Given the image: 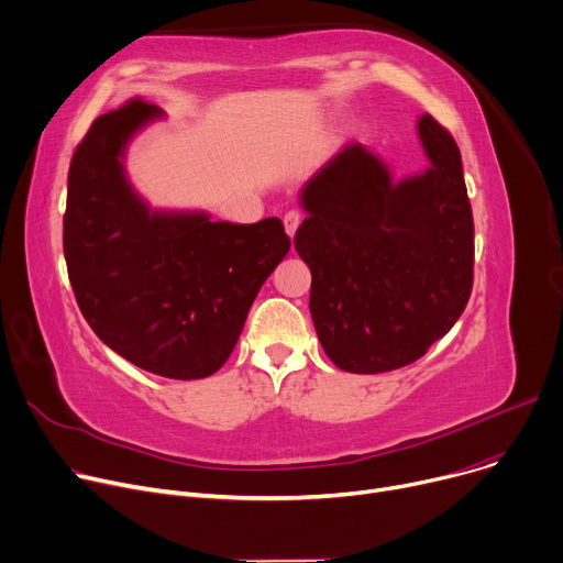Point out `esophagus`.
I'll list each match as a JSON object with an SVG mask.
<instances>
[{
	"label": "esophagus",
	"instance_id": "esophagus-1",
	"mask_svg": "<svg viewBox=\"0 0 563 563\" xmlns=\"http://www.w3.org/2000/svg\"><path fill=\"white\" fill-rule=\"evenodd\" d=\"M283 223H285L287 235L294 238L296 231H298V227H301V223H303V214L298 212V210H289V212L283 217Z\"/></svg>",
	"mask_w": 563,
	"mask_h": 563
}]
</instances>
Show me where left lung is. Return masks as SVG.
I'll return each instance as SVG.
<instances>
[{
  "instance_id": "obj_1",
  "label": "left lung",
  "mask_w": 563,
  "mask_h": 563,
  "mask_svg": "<svg viewBox=\"0 0 563 563\" xmlns=\"http://www.w3.org/2000/svg\"><path fill=\"white\" fill-rule=\"evenodd\" d=\"M432 167L391 183L357 142L308 185L294 244L312 272L310 312L325 355L349 373L417 362L455 325L473 289L475 229L455 137L430 112Z\"/></svg>"
}]
</instances>
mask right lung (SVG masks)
Instances as JSON below:
<instances>
[{
	"label": "right lung",
	"instance_id": "obj_1",
	"mask_svg": "<svg viewBox=\"0 0 563 563\" xmlns=\"http://www.w3.org/2000/svg\"><path fill=\"white\" fill-rule=\"evenodd\" d=\"M158 115L135 99L97 118L74 148L63 251L79 310L106 346L156 376L197 380L229 360L253 298L291 242L278 217L229 223L148 212L122 156Z\"/></svg>",
	"mask_w": 563,
	"mask_h": 563
}]
</instances>
